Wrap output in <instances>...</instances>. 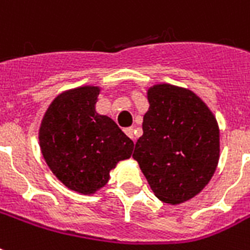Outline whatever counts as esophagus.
<instances>
[{
  "label": "esophagus",
  "mask_w": 250,
  "mask_h": 250,
  "mask_svg": "<svg viewBox=\"0 0 250 250\" xmlns=\"http://www.w3.org/2000/svg\"><path fill=\"white\" fill-rule=\"evenodd\" d=\"M125 135L128 136V138L133 139V128H132V127H127V128H125Z\"/></svg>",
  "instance_id": "obj_1"
}]
</instances>
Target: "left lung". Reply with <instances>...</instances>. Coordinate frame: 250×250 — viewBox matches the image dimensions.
I'll return each instance as SVG.
<instances>
[{
  "instance_id": "obj_1",
  "label": "left lung",
  "mask_w": 250,
  "mask_h": 250,
  "mask_svg": "<svg viewBox=\"0 0 250 250\" xmlns=\"http://www.w3.org/2000/svg\"><path fill=\"white\" fill-rule=\"evenodd\" d=\"M149 108L132 157L150 188L165 203L195 197L219 161V127L214 114L193 91L161 83L148 90Z\"/></svg>"
}]
</instances>
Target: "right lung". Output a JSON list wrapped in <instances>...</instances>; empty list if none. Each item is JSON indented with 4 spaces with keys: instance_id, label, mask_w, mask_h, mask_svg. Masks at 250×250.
I'll use <instances>...</instances> for the list:
<instances>
[{
    "instance_id": "1",
    "label": "right lung",
    "mask_w": 250,
    "mask_h": 250,
    "mask_svg": "<svg viewBox=\"0 0 250 250\" xmlns=\"http://www.w3.org/2000/svg\"><path fill=\"white\" fill-rule=\"evenodd\" d=\"M100 89L77 87L55 98L45 112L39 142L45 163L70 190L91 194L107 184L133 142L108 117L95 112Z\"/></svg>"
}]
</instances>
